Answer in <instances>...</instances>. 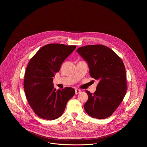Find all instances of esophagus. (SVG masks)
I'll return each instance as SVG.
<instances>
[{"label": "esophagus", "mask_w": 147, "mask_h": 147, "mask_svg": "<svg viewBox=\"0 0 147 147\" xmlns=\"http://www.w3.org/2000/svg\"><path fill=\"white\" fill-rule=\"evenodd\" d=\"M80 92H81V90L78 89H75V94H78L80 93Z\"/></svg>", "instance_id": "obj_1"}]
</instances>
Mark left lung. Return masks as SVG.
<instances>
[{
    "instance_id": "1",
    "label": "left lung",
    "mask_w": 147,
    "mask_h": 147,
    "mask_svg": "<svg viewBox=\"0 0 147 147\" xmlns=\"http://www.w3.org/2000/svg\"><path fill=\"white\" fill-rule=\"evenodd\" d=\"M76 51L88 63L90 76L99 80L93 94L85 91L88 100L84 109L93 118H108L126 95L127 86L124 63L114 51L101 45L80 47Z\"/></svg>"
}]
</instances>
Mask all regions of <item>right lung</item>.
<instances>
[{"instance_id": "obj_1", "label": "right lung", "mask_w": 147, "mask_h": 147, "mask_svg": "<svg viewBox=\"0 0 147 147\" xmlns=\"http://www.w3.org/2000/svg\"><path fill=\"white\" fill-rule=\"evenodd\" d=\"M76 46L60 43L47 44L30 59L24 76V90L35 114L47 120L60 117L67 102L74 96L75 89L65 87L57 90L53 77L60 70L64 61Z\"/></svg>"}]
</instances>
